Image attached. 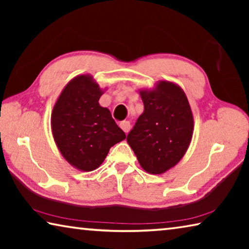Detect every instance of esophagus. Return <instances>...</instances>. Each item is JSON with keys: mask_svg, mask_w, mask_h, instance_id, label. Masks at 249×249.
Wrapping results in <instances>:
<instances>
[{"mask_svg": "<svg viewBox=\"0 0 249 249\" xmlns=\"http://www.w3.org/2000/svg\"><path fill=\"white\" fill-rule=\"evenodd\" d=\"M120 126H121V128L123 129L125 133H128L129 132V129H130L129 121H122L121 123H120Z\"/></svg>", "mask_w": 249, "mask_h": 249, "instance_id": "1", "label": "esophagus"}]
</instances>
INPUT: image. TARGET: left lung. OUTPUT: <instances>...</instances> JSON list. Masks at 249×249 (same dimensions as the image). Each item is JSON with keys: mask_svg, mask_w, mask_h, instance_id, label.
Masks as SVG:
<instances>
[{"mask_svg": "<svg viewBox=\"0 0 249 249\" xmlns=\"http://www.w3.org/2000/svg\"><path fill=\"white\" fill-rule=\"evenodd\" d=\"M144 112L127 135L142 169L161 175L175 167L190 146L193 114L178 84L160 80L151 89H141Z\"/></svg>", "mask_w": 249, "mask_h": 249, "instance_id": "left-lung-1", "label": "left lung"}]
</instances>
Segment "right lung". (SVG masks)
<instances>
[{"label": "right lung", "mask_w": 249, "mask_h": 249, "mask_svg": "<svg viewBox=\"0 0 249 249\" xmlns=\"http://www.w3.org/2000/svg\"><path fill=\"white\" fill-rule=\"evenodd\" d=\"M104 91L92 75L79 74L66 84L53 105V141L62 157L78 170H95L109 148L126 138L109 109L99 103Z\"/></svg>", "instance_id": "1"}]
</instances>
